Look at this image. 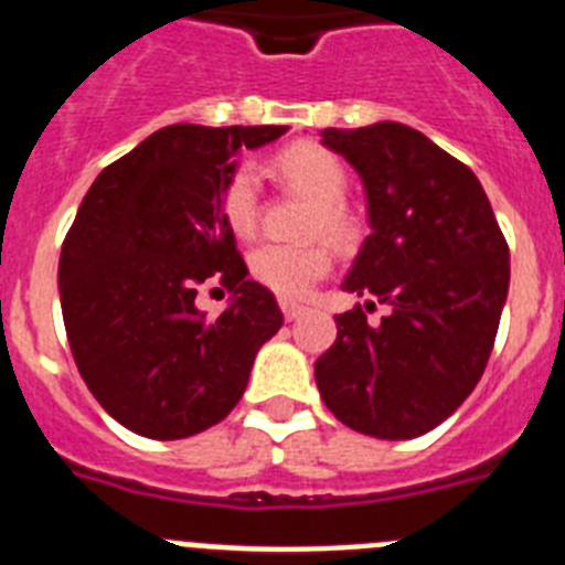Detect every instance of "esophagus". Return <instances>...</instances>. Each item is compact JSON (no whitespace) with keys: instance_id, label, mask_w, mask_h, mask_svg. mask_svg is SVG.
Returning a JSON list of instances; mask_svg holds the SVG:
<instances>
[{"instance_id":"esophagus-1","label":"esophagus","mask_w":565,"mask_h":565,"mask_svg":"<svg viewBox=\"0 0 565 565\" xmlns=\"http://www.w3.org/2000/svg\"><path fill=\"white\" fill-rule=\"evenodd\" d=\"M279 308H282V317H286L288 322H291V319H299L308 311L306 306H299V302H294V299H279Z\"/></svg>"}]
</instances>
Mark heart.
Instances as JSON below:
<instances>
[{
	"label": "heart",
	"mask_w": 565,
	"mask_h": 565,
	"mask_svg": "<svg viewBox=\"0 0 565 565\" xmlns=\"http://www.w3.org/2000/svg\"><path fill=\"white\" fill-rule=\"evenodd\" d=\"M274 172L291 186L313 198L308 214V234L326 232L339 246L356 237V221L344 206L348 169L342 158L319 143H294L271 161ZM226 226L237 237H252L259 226V181L252 167L234 169L221 194ZM254 277L279 297H306L317 279L333 266V248L328 239L313 237L302 243H259L248 254Z\"/></svg>",
	"instance_id": "obj_1"
}]
</instances>
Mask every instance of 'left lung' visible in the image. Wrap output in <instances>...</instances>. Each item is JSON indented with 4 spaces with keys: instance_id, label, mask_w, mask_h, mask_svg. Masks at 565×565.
<instances>
[{
    "instance_id": "1",
    "label": "left lung",
    "mask_w": 565,
    "mask_h": 565,
    "mask_svg": "<svg viewBox=\"0 0 565 565\" xmlns=\"http://www.w3.org/2000/svg\"><path fill=\"white\" fill-rule=\"evenodd\" d=\"M364 183L371 234L342 291L367 297L337 317L313 364L328 411L373 438H416L461 407L495 344L509 246L472 169L396 121L322 129ZM392 308L379 327L364 310Z\"/></svg>"
}]
</instances>
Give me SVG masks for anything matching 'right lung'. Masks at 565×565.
<instances>
[{
    "label": "right lung",
    "mask_w": 565,
    "mask_h": 565,
    "mask_svg": "<svg viewBox=\"0 0 565 565\" xmlns=\"http://www.w3.org/2000/svg\"><path fill=\"white\" fill-rule=\"evenodd\" d=\"M282 132L163 127L84 194L58 259L64 328L89 393L138 436L174 441L223 422L282 326L274 294L248 279L221 209L234 154ZM212 281L235 297L209 320L193 297Z\"/></svg>",
    "instance_id": "right-lung-1"
}]
</instances>
